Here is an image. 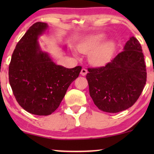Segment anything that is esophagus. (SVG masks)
<instances>
[{"instance_id": "esophagus-1", "label": "esophagus", "mask_w": 154, "mask_h": 154, "mask_svg": "<svg viewBox=\"0 0 154 154\" xmlns=\"http://www.w3.org/2000/svg\"><path fill=\"white\" fill-rule=\"evenodd\" d=\"M87 73H88V71H87V69H84V68H83L81 69V74L82 75H85L86 74H87Z\"/></svg>"}]
</instances>
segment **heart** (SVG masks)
Returning <instances> with one entry per match:
<instances>
[{"label": "heart", "mask_w": 154, "mask_h": 154, "mask_svg": "<svg viewBox=\"0 0 154 154\" xmlns=\"http://www.w3.org/2000/svg\"><path fill=\"white\" fill-rule=\"evenodd\" d=\"M104 33H97L84 39L78 45L79 52L90 54L89 60L94 66H104L111 60L116 50L113 41H106Z\"/></svg>", "instance_id": "1"}]
</instances>
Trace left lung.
Masks as SVG:
<instances>
[{"instance_id":"obj_1","label":"left lung","mask_w":154,"mask_h":154,"mask_svg":"<svg viewBox=\"0 0 154 154\" xmlns=\"http://www.w3.org/2000/svg\"><path fill=\"white\" fill-rule=\"evenodd\" d=\"M88 71L90 95L97 108L107 113H118L131 107L146 82L142 46L133 36L110 62Z\"/></svg>"}]
</instances>
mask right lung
<instances>
[{
  "instance_id": "1",
  "label": "right lung",
  "mask_w": 154,
  "mask_h": 154,
  "mask_svg": "<svg viewBox=\"0 0 154 154\" xmlns=\"http://www.w3.org/2000/svg\"><path fill=\"white\" fill-rule=\"evenodd\" d=\"M48 24L36 22L17 44L9 64V82L18 104L27 112L48 116L60 106L70 84L82 67L57 65L40 49L38 37Z\"/></svg>"
}]
</instances>
